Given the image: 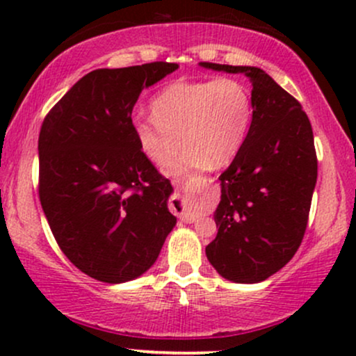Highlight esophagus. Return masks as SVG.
Segmentation results:
<instances>
[{"instance_id": "1", "label": "esophagus", "mask_w": 356, "mask_h": 356, "mask_svg": "<svg viewBox=\"0 0 356 356\" xmlns=\"http://www.w3.org/2000/svg\"><path fill=\"white\" fill-rule=\"evenodd\" d=\"M170 209H172L174 214H177L179 218H182L184 220H194L192 216L187 214L186 199H184V195L179 191H177V194H175L174 197L170 199Z\"/></svg>"}]
</instances>
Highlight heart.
Listing matches in <instances>:
<instances>
[{"instance_id": "b5f03b06", "label": "heart", "mask_w": 356, "mask_h": 356, "mask_svg": "<svg viewBox=\"0 0 356 356\" xmlns=\"http://www.w3.org/2000/svg\"><path fill=\"white\" fill-rule=\"evenodd\" d=\"M152 117H136L134 137L155 165H165L182 142L187 147L167 165V174L229 164L252 124L251 90L238 79L172 81L150 100Z\"/></svg>"}]
</instances>
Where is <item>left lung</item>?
<instances>
[{
    "label": "left lung",
    "instance_id": "left-lung-1",
    "mask_svg": "<svg viewBox=\"0 0 356 356\" xmlns=\"http://www.w3.org/2000/svg\"><path fill=\"white\" fill-rule=\"evenodd\" d=\"M199 65L243 73L252 83V124L219 177V229L206 256L232 283H259L280 271L303 241L318 175L312 124L300 102L261 68Z\"/></svg>",
    "mask_w": 356,
    "mask_h": 356
}]
</instances>
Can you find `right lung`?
Listing matches in <instances>:
<instances>
[{"mask_svg": "<svg viewBox=\"0 0 356 356\" xmlns=\"http://www.w3.org/2000/svg\"><path fill=\"white\" fill-rule=\"evenodd\" d=\"M177 63L87 73L44 117L40 201L63 254L93 280L118 284L155 263L175 219L169 179L138 150L132 110Z\"/></svg>", "mask_w": 356, "mask_h": 356, "instance_id": "obj_1", "label": "right lung"}]
</instances>
